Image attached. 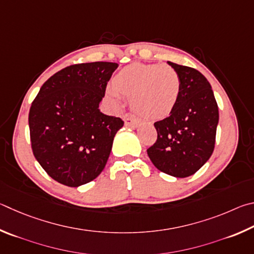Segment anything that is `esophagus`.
Instances as JSON below:
<instances>
[{
    "instance_id": "34e87169",
    "label": "esophagus",
    "mask_w": 254,
    "mask_h": 254,
    "mask_svg": "<svg viewBox=\"0 0 254 254\" xmlns=\"http://www.w3.org/2000/svg\"><path fill=\"white\" fill-rule=\"evenodd\" d=\"M124 122L126 126H129V127H136V126H138V124H139V120L137 119L134 115L129 114V113L125 114Z\"/></svg>"
}]
</instances>
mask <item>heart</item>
I'll return each mask as SVG.
<instances>
[{
    "instance_id": "1",
    "label": "heart",
    "mask_w": 254,
    "mask_h": 254,
    "mask_svg": "<svg viewBox=\"0 0 254 254\" xmlns=\"http://www.w3.org/2000/svg\"><path fill=\"white\" fill-rule=\"evenodd\" d=\"M181 89V78L172 66L136 62L116 73L108 92L131 98L132 109L143 118L162 119L174 111Z\"/></svg>"
}]
</instances>
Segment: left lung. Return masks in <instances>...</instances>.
I'll return each instance as SVG.
<instances>
[{
  "label": "left lung",
  "mask_w": 254,
  "mask_h": 254,
  "mask_svg": "<svg viewBox=\"0 0 254 254\" xmlns=\"http://www.w3.org/2000/svg\"><path fill=\"white\" fill-rule=\"evenodd\" d=\"M168 64L181 78V96L174 111L154 124L157 139L147 154L157 170L183 179L195 174L214 150L219 107L210 82L199 71Z\"/></svg>",
  "instance_id": "left-lung-1"
}]
</instances>
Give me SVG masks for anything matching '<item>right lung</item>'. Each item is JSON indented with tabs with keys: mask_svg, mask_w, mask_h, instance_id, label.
Wrapping results in <instances>:
<instances>
[{
	"mask_svg": "<svg viewBox=\"0 0 254 254\" xmlns=\"http://www.w3.org/2000/svg\"><path fill=\"white\" fill-rule=\"evenodd\" d=\"M115 62L66 66L49 78L31 105V148L47 174L70 188L87 184L106 166L124 122L100 113Z\"/></svg>",
	"mask_w": 254,
	"mask_h": 254,
	"instance_id": "obj_1",
	"label": "right lung"
}]
</instances>
